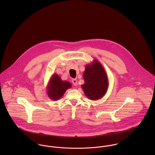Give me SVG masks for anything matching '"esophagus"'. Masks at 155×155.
<instances>
[{"label": "esophagus", "mask_w": 155, "mask_h": 155, "mask_svg": "<svg viewBox=\"0 0 155 155\" xmlns=\"http://www.w3.org/2000/svg\"><path fill=\"white\" fill-rule=\"evenodd\" d=\"M71 81H72L73 84L74 86H76V85H77V80H76V79H73Z\"/></svg>", "instance_id": "esophagus-1"}]
</instances>
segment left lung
<instances>
[{
    "label": "left lung",
    "instance_id": "8db88e82",
    "mask_svg": "<svg viewBox=\"0 0 155 155\" xmlns=\"http://www.w3.org/2000/svg\"><path fill=\"white\" fill-rule=\"evenodd\" d=\"M83 76L85 83L81 87L89 100H97L106 94L109 87L108 77L104 68L97 60H94L86 66Z\"/></svg>",
    "mask_w": 155,
    "mask_h": 155
}]
</instances>
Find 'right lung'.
<instances>
[{
    "label": "right lung",
    "instance_id": "1",
    "mask_svg": "<svg viewBox=\"0 0 155 155\" xmlns=\"http://www.w3.org/2000/svg\"><path fill=\"white\" fill-rule=\"evenodd\" d=\"M71 87V84L66 81H62L57 74H53L51 77L47 85V94L49 98L52 100L60 99L67 89Z\"/></svg>",
    "mask_w": 155,
    "mask_h": 155
}]
</instances>
